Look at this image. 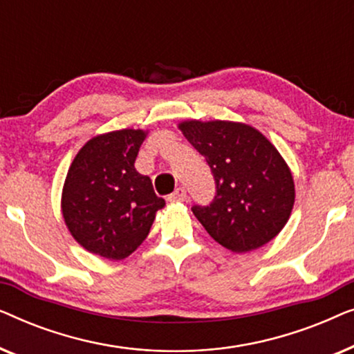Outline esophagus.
<instances>
[{
	"mask_svg": "<svg viewBox=\"0 0 354 354\" xmlns=\"http://www.w3.org/2000/svg\"><path fill=\"white\" fill-rule=\"evenodd\" d=\"M188 200V193L183 187H178L172 195H169V201H187Z\"/></svg>",
	"mask_w": 354,
	"mask_h": 354,
	"instance_id": "1",
	"label": "esophagus"
}]
</instances>
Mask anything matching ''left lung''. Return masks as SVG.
I'll return each instance as SVG.
<instances>
[{"mask_svg":"<svg viewBox=\"0 0 354 354\" xmlns=\"http://www.w3.org/2000/svg\"><path fill=\"white\" fill-rule=\"evenodd\" d=\"M180 130L214 177V200L192 207L207 234L234 253L272 240L295 201L292 172L274 145L250 125L227 120H188Z\"/></svg>","mask_w":354,"mask_h":354,"instance_id":"obj_1","label":"left lung"}]
</instances>
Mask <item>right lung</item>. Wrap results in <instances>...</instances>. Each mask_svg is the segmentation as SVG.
Listing matches in <instances>:
<instances>
[{
    "mask_svg": "<svg viewBox=\"0 0 354 354\" xmlns=\"http://www.w3.org/2000/svg\"><path fill=\"white\" fill-rule=\"evenodd\" d=\"M143 130H118L91 138L77 154L62 192V216L90 253L106 259L132 254L166 205L149 177L135 169Z\"/></svg>",
    "mask_w": 354,
    "mask_h": 354,
    "instance_id": "1",
    "label": "right lung"
}]
</instances>
